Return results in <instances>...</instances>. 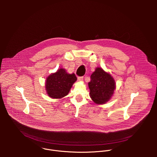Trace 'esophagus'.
I'll list each match as a JSON object with an SVG mask.
<instances>
[{
	"mask_svg": "<svg viewBox=\"0 0 157 157\" xmlns=\"http://www.w3.org/2000/svg\"><path fill=\"white\" fill-rule=\"evenodd\" d=\"M78 80L79 81H82L83 80V77L82 76H78Z\"/></svg>",
	"mask_w": 157,
	"mask_h": 157,
	"instance_id": "1",
	"label": "esophagus"
}]
</instances>
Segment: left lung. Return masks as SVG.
<instances>
[{"label":"left lung","mask_w":157,"mask_h":157,"mask_svg":"<svg viewBox=\"0 0 157 157\" xmlns=\"http://www.w3.org/2000/svg\"><path fill=\"white\" fill-rule=\"evenodd\" d=\"M88 86L91 99L98 104H104L108 101L113 96L116 88L113 78L101 68H97L91 75V81L88 83Z\"/></svg>","instance_id":"obj_1"}]
</instances>
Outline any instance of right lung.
I'll use <instances>...</instances> for the list:
<instances>
[{
  "instance_id": "obj_1",
  "label": "right lung",
  "mask_w": 157,
  "mask_h": 157,
  "mask_svg": "<svg viewBox=\"0 0 157 157\" xmlns=\"http://www.w3.org/2000/svg\"><path fill=\"white\" fill-rule=\"evenodd\" d=\"M77 80L76 75L67 73L64 69H59L50 75L46 81V89L48 96L60 99L68 94L73 83Z\"/></svg>"
}]
</instances>
